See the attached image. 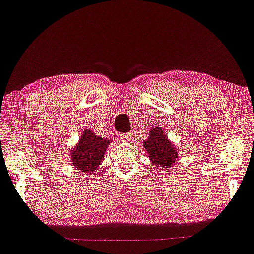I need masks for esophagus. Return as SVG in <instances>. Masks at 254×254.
I'll use <instances>...</instances> for the list:
<instances>
[{
	"instance_id": "obj_1",
	"label": "esophagus",
	"mask_w": 254,
	"mask_h": 254,
	"mask_svg": "<svg viewBox=\"0 0 254 254\" xmlns=\"http://www.w3.org/2000/svg\"><path fill=\"white\" fill-rule=\"evenodd\" d=\"M122 139H123V141H126V142L132 141V136H131V133H125V135H123V136H122Z\"/></svg>"
}]
</instances>
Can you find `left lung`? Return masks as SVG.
Wrapping results in <instances>:
<instances>
[{
  "label": "left lung",
  "mask_w": 254,
  "mask_h": 254,
  "mask_svg": "<svg viewBox=\"0 0 254 254\" xmlns=\"http://www.w3.org/2000/svg\"><path fill=\"white\" fill-rule=\"evenodd\" d=\"M143 147L152 164L158 168H162L160 169L162 171L172 167L179 155L178 149L167 138L164 129L158 126L151 128L149 137L143 141Z\"/></svg>",
  "instance_id": "left-lung-1"
}]
</instances>
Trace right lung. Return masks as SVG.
Masks as SVG:
<instances>
[{"instance_id":"obj_1","label":"right lung","mask_w":254,"mask_h":254,"mask_svg":"<svg viewBox=\"0 0 254 254\" xmlns=\"http://www.w3.org/2000/svg\"><path fill=\"white\" fill-rule=\"evenodd\" d=\"M112 140L95 135L90 129H86L82 137L71 150V162L75 168L83 174H89L102 165L105 154Z\"/></svg>"}]
</instances>
